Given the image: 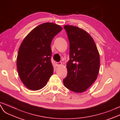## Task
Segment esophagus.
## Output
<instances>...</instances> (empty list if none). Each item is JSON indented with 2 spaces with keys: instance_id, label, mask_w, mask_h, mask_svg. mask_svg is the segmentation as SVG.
<instances>
[{
  "instance_id": "obj_1",
  "label": "esophagus",
  "mask_w": 120,
  "mask_h": 120,
  "mask_svg": "<svg viewBox=\"0 0 120 120\" xmlns=\"http://www.w3.org/2000/svg\"><path fill=\"white\" fill-rule=\"evenodd\" d=\"M61 64H62V63H61V62H57L56 63V65L57 66H59V65H61Z\"/></svg>"
}]
</instances>
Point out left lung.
Segmentation results:
<instances>
[{
  "instance_id": "8db88e82",
  "label": "left lung",
  "mask_w": 120,
  "mask_h": 120,
  "mask_svg": "<svg viewBox=\"0 0 120 120\" xmlns=\"http://www.w3.org/2000/svg\"><path fill=\"white\" fill-rule=\"evenodd\" d=\"M69 42L67 75L63 81L65 87L75 93L86 91L96 81L100 58L96 44L85 30L76 26H64Z\"/></svg>"
}]
</instances>
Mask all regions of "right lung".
Masks as SVG:
<instances>
[{"label":"right lung","instance_id":"obj_1","mask_svg":"<svg viewBox=\"0 0 120 120\" xmlns=\"http://www.w3.org/2000/svg\"><path fill=\"white\" fill-rule=\"evenodd\" d=\"M60 26L45 23L33 29L21 43L17 58L18 73L24 85L38 90L47 84L53 75L51 44L62 30Z\"/></svg>","mask_w":120,"mask_h":120}]
</instances>
